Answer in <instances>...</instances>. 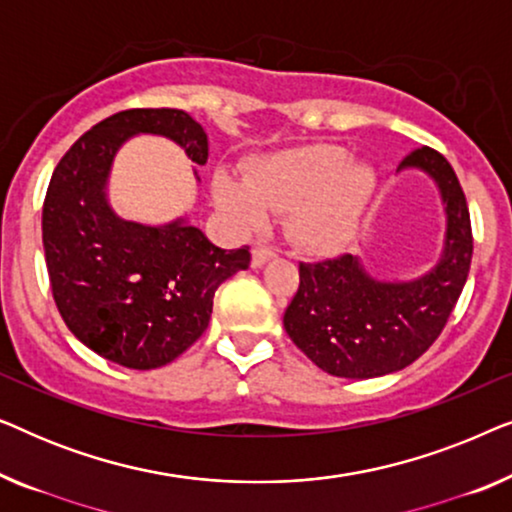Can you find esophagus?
Returning <instances> with one entry per match:
<instances>
[{
  "instance_id": "obj_1",
  "label": "esophagus",
  "mask_w": 512,
  "mask_h": 512,
  "mask_svg": "<svg viewBox=\"0 0 512 512\" xmlns=\"http://www.w3.org/2000/svg\"><path fill=\"white\" fill-rule=\"evenodd\" d=\"M272 258V249L263 247V244H256L254 249H251V265L254 268H261V265H265Z\"/></svg>"
}]
</instances>
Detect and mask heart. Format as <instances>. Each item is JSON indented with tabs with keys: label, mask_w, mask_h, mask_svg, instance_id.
<instances>
[{
	"label": "heart",
	"mask_w": 512,
	"mask_h": 512,
	"mask_svg": "<svg viewBox=\"0 0 512 512\" xmlns=\"http://www.w3.org/2000/svg\"><path fill=\"white\" fill-rule=\"evenodd\" d=\"M377 188V172L338 144H310L256 160L249 179L219 170L212 193L240 230L261 228L270 212L286 214L300 247L326 251L347 242Z\"/></svg>",
	"instance_id": "b5f03b06"
}]
</instances>
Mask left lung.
<instances>
[{"instance_id": "obj_1", "label": "left lung", "mask_w": 512, "mask_h": 512, "mask_svg": "<svg viewBox=\"0 0 512 512\" xmlns=\"http://www.w3.org/2000/svg\"><path fill=\"white\" fill-rule=\"evenodd\" d=\"M436 181L445 205V242L438 263L410 282H384L359 256L300 263V286L284 328L307 359L335 377L368 380L419 359L443 331L464 289L473 256L471 216L452 165L422 146L398 165Z\"/></svg>"}]
</instances>
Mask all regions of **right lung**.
Here are the masks:
<instances>
[{
  "instance_id": "1",
  "label": "right lung",
  "mask_w": 512,
  "mask_h": 512,
  "mask_svg": "<svg viewBox=\"0 0 512 512\" xmlns=\"http://www.w3.org/2000/svg\"><path fill=\"white\" fill-rule=\"evenodd\" d=\"M135 135L172 139L205 165L207 135L181 109H128L76 139L48 184L41 237L60 317L88 349L118 366L151 370L205 333L214 293L247 270L249 247H214L184 216L165 226L121 219L107 181Z\"/></svg>"
}]
</instances>
